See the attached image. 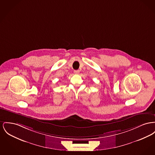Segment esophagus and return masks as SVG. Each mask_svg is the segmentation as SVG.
<instances>
[{"label": "esophagus", "mask_w": 155, "mask_h": 155, "mask_svg": "<svg viewBox=\"0 0 155 155\" xmlns=\"http://www.w3.org/2000/svg\"><path fill=\"white\" fill-rule=\"evenodd\" d=\"M74 73L75 74H78L80 73V71L79 70H74Z\"/></svg>", "instance_id": "1"}]
</instances>
